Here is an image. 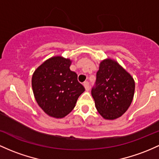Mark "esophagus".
Here are the masks:
<instances>
[{
  "mask_svg": "<svg viewBox=\"0 0 159 159\" xmlns=\"http://www.w3.org/2000/svg\"><path fill=\"white\" fill-rule=\"evenodd\" d=\"M84 88H85V89H86V90H90V85H89L88 81H84Z\"/></svg>",
  "mask_w": 159,
  "mask_h": 159,
  "instance_id": "34e87169",
  "label": "esophagus"
}]
</instances>
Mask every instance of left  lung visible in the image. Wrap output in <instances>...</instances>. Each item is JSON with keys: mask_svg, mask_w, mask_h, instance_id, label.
Here are the masks:
<instances>
[{"mask_svg": "<svg viewBox=\"0 0 159 159\" xmlns=\"http://www.w3.org/2000/svg\"><path fill=\"white\" fill-rule=\"evenodd\" d=\"M134 90V78L118 62L110 59L100 62L91 94L97 111L105 119H116L128 110Z\"/></svg>", "mask_w": 159, "mask_h": 159, "instance_id": "left-lung-1", "label": "left lung"}]
</instances>
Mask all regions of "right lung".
Listing matches in <instances>:
<instances>
[{
    "instance_id": "1",
    "label": "right lung",
    "mask_w": 159,
    "mask_h": 159,
    "mask_svg": "<svg viewBox=\"0 0 159 159\" xmlns=\"http://www.w3.org/2000/svg\"><path fill=\"white\" fill-rule=\"evenodd\" d=\"M71 61L61 57L46 60L34 71L31 80L34 98L48 116L63 118L74 109L84 88L71 71Z\"/></svg>"
}]
</instances>
